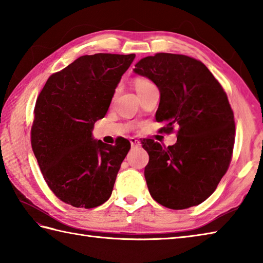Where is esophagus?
Here are the masks:
<instances>
[{
	"label": "esophagus",
	"mask_w": 263,
	"mask_h": 263,
	"mask_svg": "<svg viewBox=\"0 0 263 263\" xmlns=\"http://www.w3.org/2000/svg\"><path fill=\"white\" fill-rule=\"evenodd\" d=\"M130 142H131V146L132 147H139L140 146V141L138 140L136 138H130Z\"/></svg>",
	"instance_id": "obj_1"
}]
</instances>
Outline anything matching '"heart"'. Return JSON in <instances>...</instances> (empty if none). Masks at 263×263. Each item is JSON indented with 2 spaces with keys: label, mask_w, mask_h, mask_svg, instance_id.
Here are the masks:
<instances>
[{
  "label": "heart",
  "mask_w": 263,
  "mask_h": 263,
  "mask_svg": "<svg viewBox=\"0 0 263 263\" xmlns=\"http://www.w3.org/2000/svg\"><path fill=\"white\" fill-rule=\"evenodd\" d=\"M153 86V83L150 82L146 78H136L135 79V87L137 92H141L144 89Z\"/></svg>",
  "instance_id": "b5f03b06"
}]
</instances>
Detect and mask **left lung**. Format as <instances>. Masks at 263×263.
I'll use <instances>...</instances> for the list:
<instances>
[{
    "instance_id": "obj_1",
    "label": "left lung",
    "mask_w": 263,
    "mask_h": 263,
    "mask_svg": "<svg viewBox=\"0 0 263 263\" xmlns=\"http://www.w3.org/2000/svg\"><path fill=\"white\" fill-rule=\"evenodd\" d=\"M135 73L152 80L160 92L156 121L164 132L177 126V141L167 148L152 139L144 177L150 195L166 208L202 203L214 193L231 163L235 123L226 92L200 61L158 53L141 59Z\"/></svg>"
}]
</instances>
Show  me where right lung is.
<instances>
[{"label":"right lung","instance_id":"1","mask_svg":"<svg viewBox=\"0 0 263 263\" xmlns=\"http://www.w3.org/2000/svg\"><path fill=\"white\" fill-rule=\"evenodd\" d=\"M136 54L83 55L48 78L39 93L31 147L47 185L63 202L90 209L106 202L131 144L92 137Z\"/></svg>","mask_w":263,"mask_h":263}]
</instances>
